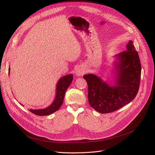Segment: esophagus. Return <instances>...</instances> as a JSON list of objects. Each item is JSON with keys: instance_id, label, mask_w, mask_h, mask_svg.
Returning a JSON list of instances; mask_svg holds the SVG:
<instances>
[{"instance_id": "esophagus-1", "label": "esophagus", "mask_w": 155, "mask_h": 155, "mask_svg": "<svg viewBox=\"0 0 155 155\" xmlns=\"http://www.w3.org/2000/svg\"><path fill=\"white\" fill-rule=\"evenodd\" d=\"M86 70L83 67H78L76 70V74L77 76H81L84 74H85Z\"/></svg>"}]
</instances>
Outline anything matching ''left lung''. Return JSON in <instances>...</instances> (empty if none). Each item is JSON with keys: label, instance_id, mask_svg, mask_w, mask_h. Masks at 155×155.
<instances>
[{"label": "left lung", "instance_id": "1", "mask_svg": "<svg viewBox=\"0 0 155 155\" xmlns=\"http://www.w3.org/2000/svg\"><path fill=\"white\" fill-rule=\"evenodd\" d=\"M126 51L115 55L113 83L95 74L84 75L88 84L90 105L100 113H109L120 109L137 96L141 77V64L132 41Z\"/></svg>", "mask_w": 155, "mask_h": 155}]
</instances>
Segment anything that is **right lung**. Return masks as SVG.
Returning <instances> with one entry per match:
<instances>
[{"label": "right lung", "instance_id": "add662e5", "mask_svg": "<svg viewBox=\"0 0 155 155\" xmlns=\"http://www.w3.org/2000/svg\"><path fill=\"white\" fill-rule=\"evenodd\" d=\"M9 74L10 68L8 69ZM73 80V74H68L61 78L57 83L55 89V96L54 101L50 106L40 109H30V111L37 116H47L57 111L62 105L67 89L68 88Z\"/></svg>", "mask_w": 155, "mask_h": 155}]
</instances>
